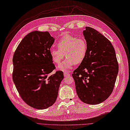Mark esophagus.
Listing matches in <instances>:
<instances>
[{
    "label": "esophagus",
    "mask_w": 130,
    "mask_h": 130,
    "mask_svg": "<svg viewBox=\"0 0 130 130\" xmlns=\"http://www.w3.org/2000/svg\"><path fill=\"white\" fill-rule=\"evenodd\" d=\"M63 74H64V76L65 77H69V76L71 75V74L69 73L68 72H64V73H63Z\"/></svg>",
    "instance_id": "obj_1"
}]
</instances>
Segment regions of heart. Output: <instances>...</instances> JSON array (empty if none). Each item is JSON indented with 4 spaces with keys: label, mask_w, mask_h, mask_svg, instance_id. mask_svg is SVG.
I'll return each mask as SVG.
<instances>
[{
    "label": "heart",
    "mask_w": 130,
    "mask_h": 130,
    "mask_svg": "<svg viewBox=\"0 0 130 130\" xmlns=\"http://www.w3.org/2000/svg\"><path fill=\"white\" fill-rule=\"evenodd\" d=\"M57 46L58 49L51 48L50 51L53 62L59 64L64 58V56L66 57L64 61L59 65V70L66 72L74 64H80L86 57L87 43L83 39L66 35L58 41Z\"/></svg>",
    "instance_id": "obj_1"
}]
</instances>
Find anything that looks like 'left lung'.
I'll use <instances>...</instances> for the list:
<instances>
[{"label":"left lung","instance_id":"obj_1","mask_svg":"<svg viewBox=\"0 0 130 130\" xmlns=\"http://www.w3.org/2000/svg\"><path fill=\"white\" fill-rule=\"evenodd\" d=\"M88 46L86 57L72 74L76 92L84 103L100 104L112 92L119 65L110 41L90 27L83 31Z\"/></svg>","mask_w":130,"mask_h":130}]
</instances>
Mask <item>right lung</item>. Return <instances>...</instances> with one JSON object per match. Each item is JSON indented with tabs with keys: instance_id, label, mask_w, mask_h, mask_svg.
Segmentation results:
<instances>
[{
	"instance_id": "right-lung-1",
	"label": "right lung",
	"mask_w": 130,
	"mask_h": 130,
	"mask_svg": "<svg viewBox=\"0 0 130 130\" xmlns=\"http://www.w3.org/2000/svg\"><path fill=\"white\" fill-rule=\"evenodd\" d=\"M54 38L48 32L32 31L18 45L12 58V80L21 99L36 109H45L54 104L61 81V71L56 68L50 55Z\"/></svg>"
}]
</instances>
